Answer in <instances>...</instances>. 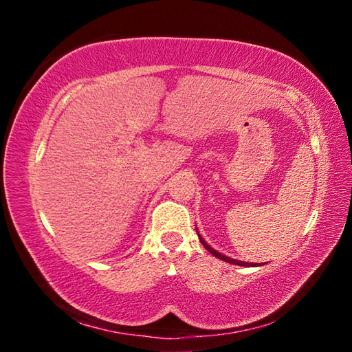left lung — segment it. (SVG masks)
Instances as JSON below:
<instances>
[{
    "label": "left lung",
    "mask_w": 352,
    "mask_h": 352,
    "mask_svg": "<svg viewBox=\"0 0 352 352\" xmlns=\"http://www.w3.org/2000/svg\"><path fill=\"white\" fill-rule=\"evenodd\" d=\"M199 239H200V242L204 243V247L208 250V252H210L212 256H216V258H219V259H222V261H225V262H230V264H236V265H245V267H250V265H253V264H250V262H242V261H236V259H231V258H228V256H225V254H222V253H219V252H216V250L214 248H211L210 245H208V243L201 239V237L199 236ZM258 265V264H256ZM261 265V264H259Z\"/></svg>",
    "instance_id": "1"
}]
</instances>
